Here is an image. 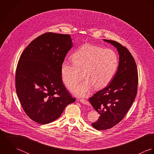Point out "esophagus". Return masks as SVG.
<instances>
[{
  "label": "esophagus",
  "instance_id": "obj_1",
  "mask_svg": "<svg viewBox=\"0 0 154 154\" xmlns=\"http://www.w3.org/2000/svg\"><path fill=\"white\" fill-rule=\"evenodd\" d=\"M79 100H80V102H82V103H84V104H86V105H90L89 102L87 100H86V99H80Z\"/></svg>",
  "mask_w": 154,
  "mask_h": 154
}]
</instances>
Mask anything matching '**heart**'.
Segmentation results:
<instances>
[{
	"label": "heart",
	"instance_id": "1",
	"mask_svg": "<svg viewBox=\"0 0 154 154\" xmlns=\"http://www.w3.org/2000/svg\"><path fill=\"white\" fill-rule=\"evenodd\" d=\"M73 64L63 62L61 65L62 79L70 89L85 77L86 80L74 88L76 95L84 97L94 87L97 89L106 87L114 77L119 67L117 54L111 49L90 44L81 46L71 56Z\"/></svg>",
	"mask_w": 154,
	"mask_h": 154
}]
</instances>
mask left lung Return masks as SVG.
Masks as SVG:
<instances>
[{"label":"left lung","mask_w":154,"mask_h":154,"mask_svg":"<svg viewBox=\"0 0 154 154\" xmlns=\"http://www.w3.org/2000/svg\"><path fill=\"white\" fill-rule=\"evenodd\" d=\"M104 41L117 48L120 61L111 83L89 99L100 115L98 120L92 124L98 130L111 128L123 120L136 98L138 86L136 63L129 51L116 41Z\"/></svg>","instance_id":"obj_1"}]
</instances>
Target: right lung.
Masks as SVG:
<instances>
[{
	"label": "right lung",
	"mask_w": 154,
	"mask_h": 154,
	"mask_svg": "<svg viewBox=\"0 0 154 154\" xmlns=\"http://www.w3.org/2000/svg\"><path fill=\"white\" fill-rule=\"evenodd\" d=\"M69 34L44 33L21 54L15 72V88L21 106L32 121L40 124L58 119L75 101L62 80L61 68L72 48Z\"/></svg>",
	"instance_id": "obj_1"
}]
</instances>
